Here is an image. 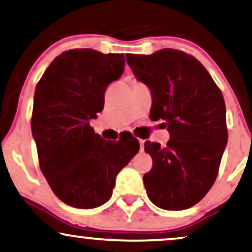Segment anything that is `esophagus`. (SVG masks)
Here are the masks:
<instances>
[{"instance_id": "34e87169", "label": "esophagus", "mask_w": 252, "mask_h": 252, "mask_svg": "<svg viewBox=\"0 0 252 252\" xmlns=\"http://www.w3.org/2000/svg\"><path fill=\"white\" fill-rule=\"evenodd\" d=\"M139 144H141V151L144 150V141L143 139H139Z\"/></svg>"}]
</instances>
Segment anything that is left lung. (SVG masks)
<instances>
[{
    "label": "left lung",
    "instance_id": "8db88e82",
    "mask_svg": "<svg viewBox=\"0 0 252 252\" xmlns=\"http://www.w3.org/2000/svg\"><path fill=\"white\" fill-rule=\"evenodd\" d=\"M126 57L136 78L151 91L150 117L165 121L170 132L165 148L144 144L152 158V168L143 177L149 199L166 211L189 208L218 177L228 142L223 95L202 63L183 51Z\"/></svg>",
    "mask_w": 252,
    "mask_h": 252
}]
</instances>
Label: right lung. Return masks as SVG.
<instances>
[{
	"mask_svg": "<svg viewBox=\"0 0 252 252\" xmlns=\"http://www.w3.org/2000/svg\"><path fill=\"white\" fill-rule=\"evenodd\" d=\"M124 55L74 49L56 57L36 86L31 129L41 173L66 205L91 209L110 199L117 173L139 150L137 139L111 143L89 121L102 111Z\"/></svg>",
	"mask_w": 252,
	"mask_h": 252,
	"instance_id": "add662e5",
	"label": "right lung"
}]
</instances>
